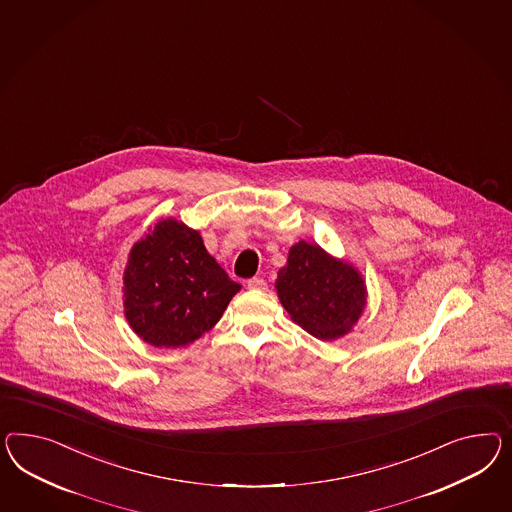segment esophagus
<instances>
[{"label": "esophagus", "mask_w": 512, "mask_h": 512, "mask_svg": "<svg viewBox=\"0 0 512 512\" xmlns=\"http://www.w3.org/2000/svg\"><path fill=\"white\" fill-rule=\"evenodd\" d=\"M248 289H251V291H264L266 289V279L264 277H251V279H248Z\"/></svg>", "instance_id": "1"}]
</instances>
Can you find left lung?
<instances>
[{
    "mask_svg": "<svg viewBox=\"0 0 512 512\" xmlns=\"http://www.w3.org/2000/svg\"><path fill=\"white\" fill-rule=\"evenodd\" d=\"M276 289L292 320L322 341L345 335L365 305L360 274L304 240L289 251L287 266L277 274Z\"/></svg>",
    "mask_w": 512,
    "mask_h": 512,
    "instance_id": "obj_1",
    "label": "left lung"
}]
</instances>
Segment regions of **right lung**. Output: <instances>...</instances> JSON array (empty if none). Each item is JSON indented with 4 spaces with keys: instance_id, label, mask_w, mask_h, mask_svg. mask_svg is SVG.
<instances>
[{
    "instance_id": "add662e5",
    "label": "right lung",
    "mask_w": 512,
    "mask_h": 512,
    "mask_svg": "<svg viewBox=\"0 0 512 512\" xmlns=\"http://www.w3.org/2000/svg\"><path fill=\"white\" fill-rule=\"evenodd\" d=\"M125 315L152 346H184L220 320L240 285L208 255L201 235L162 220L130 251Z\"/></svg>"
}]
</instances>
